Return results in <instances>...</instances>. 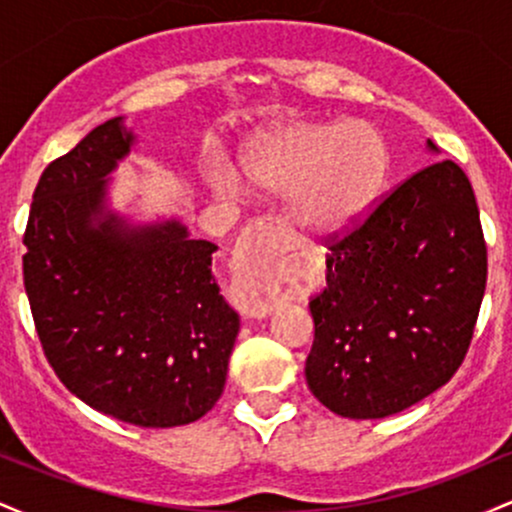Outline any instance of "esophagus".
I'll return each mask as SVG.
<instances>
[{"mask_svg":"<svg viewBox=\"0 0 512 512\" xmlns=\"http://www.w3.org/2000/svg\"><path fill=\"white\" fill-rule=\"evenodd\" d=\"M293 245V233L281 219L260 216L245 231L238 255V305L248 317H267L274 310L269 281Z\"/></svg>","mask_w":512,"mask_h":512,"instance_id":"esophagus-1","label":"esophagus"}]
</instances>
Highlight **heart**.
<instances>
[{"instance_id":"1","label":"heart","mask_w":512,"mask_h":512,"mask_svg":"<svg viewBox=\"0 0 512 512\" xmlns=\"http://www.w3.org/2000/svg\"><path fill=\"white\" fill-rule=\"evenodd\" d=\"M240 168L269 195H289L291 216L315 233H339L366 214L387 175L383 139L370 127L291 120L243 146ZM221 190L238 180L223 173Z\"/></svg>"}]
</instances>
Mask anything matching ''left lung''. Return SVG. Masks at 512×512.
<instances>
[{"mask_svg": "<svg viewBox=\"0 0 512 512\" xmlns=\"http://www.w3.org/2000/svg\"><path fill=\"white\" fill-rule=\"evenodd\" d=\"M484 289L472 185L457 163L436 161L330 240L327 286L310 298V392L346 419H385L421 402L467 356Z\"/></svg>", "mask_w": 512, "mask_h": 512, "instance_id": "obj_1", "label": "left lung"}]
</instances>
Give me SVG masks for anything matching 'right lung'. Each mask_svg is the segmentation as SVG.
<instances>
[{"label": "right lung", "mask_w": 512, "mask_h": 512, "mask_svg": "<svg viewBox=\"0 0 512 512\" xmlns=\"http://www.w3.org/2000/svg\"><path fill=\"white\" fill-rule=\"evenodd\" d=\"M132 144L115 117L43 170L23 284L72 395L125 424L185 426L221 397L240 317L211 274L214 243L180 221L132 226L108 209V175Z\"/></svg>", "instance_id": "1"}]
</instances>
